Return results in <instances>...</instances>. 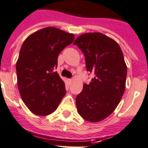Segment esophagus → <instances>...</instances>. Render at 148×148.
Listing matches in <instances>:
<instances>
[{
    "instance_id": "1",
    "label": "esophagus",
    "mask_w": 148,
    "mask_h": 148,
    "mask_svg": "<svg viewBox=\"0 0 148 148\" xmlns=\"http://www.w3.org/2000/svg\"><path fill=\"white\" fill-rule=\"evenodd\" d=\"M72 79H67V82H68V83H69V84H71V82H72Z\"/></svg>"
}]
</instances>
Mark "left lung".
<instances>
[{
  "label": "left lung",
  "mask_w": 148,
  "mask_h": 148,
  "mask_svg": "<svg viewBox=\"0 0 148 148\" xmlns=\"http://www.w3.org/2000/svg\"><path fill=\"white\" fill-rule=\"evenodd\" d=\"M74 45L84 53L87 70L93 74L76 97L77 110L86 121L97 123L115 110L126 88L127 67L115 40L101 33L79 36Z\"/></svg>",
  "instance_id": "8db88e82"
}]
</instances>
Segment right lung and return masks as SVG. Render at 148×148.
I'll return each instance as SVG.
<instances>
[{"mask_svg":"<svg viewBox=\"0 0 148 148\" xmlns=\"http://www.w3.org/2000/svg\"><path fill=\"white\" fill-rule=\"evenodd\" d=\"M74 39L73 34L47 27L33 33L21 45L16 62L18 88L23 102L34 114L53 113L65 96L64 81L54 69L59 54Z\"/></svg>","mask_w":148,"mask_h":148,"instance_id":"1","label":"right lung"}]
</instances>
